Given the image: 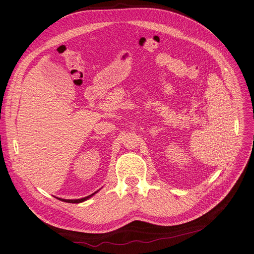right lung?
<instances>
[{
	"instance_id": "add662e5",
	"label": "right lung",
	"mask_w": 254,
	"mask_h": 254,
	"mask_svg": "<svg viewBox=\"0 0 254 254\" xmlns=\"http://www.w3.org/2000/svg\"><path fill=\"white\" fill-rule=\"evenodd\" d=\"M96 192H98V190L95 191L94 194L89 195V196H87V197H84V198H81V199H62V198H57V199L62 200V201H64V202H67V203H81V202H83V201L89 199L90 197H93V196L96 194Z\"/></svg>"
}]
</instances>
